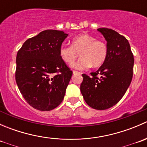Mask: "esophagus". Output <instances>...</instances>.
Here are the masks:
<instances>
[{
  "label": "esophagus",
  "instance_id": "esophagus-1",
  "mask_svg": "<svg viewBox=\"0 0 147 147\" xmlns=\"http://www.w3.org/2000/svg\"><path fill=\"white\" fill-rule=\"evenodd\" d=\"M72 72H73L74 75H75V74H79V75H81V74H82L80 72H78V71H75V70L72 71Z\"/></svg>",
  "mask_w": 147,
  "mask_h": 147
}]
</instances>
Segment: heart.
<instances>
[{
	"label": "heart",
	"mask_w": 147,
	"mask_h": 147,
	"mask_svg": "<svg viewBox=\"0 0 147 147\" xmlns=\"http://www.w3.org/2000/svg\"><path fill=\"white\" fill-rule=\"evenodd\" d=\"M59 53L62 60L69 65L73 63L80 53L81 58L72 64V67L83 70L91 66H101L107 57L108 48L104 41L96 40L88 34H82L72 40L71 46L62 45Z\"/></svg>",
	"instance_id": "b5f03b06"
}]
</instances>
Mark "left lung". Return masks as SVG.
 Returning a JSON list of instances; mask_svg holds the SVG:
<instances>
[{
	"label": "left lung",
	"instance_id": "1",
	"mask_svg": "<svg viewBox=\"0 0 147 147\" xmlns=\"http://www.w3.org/2000/svg\"><path fill=\"white\" fill-rule=\"evenodd\" d=\"M97 30L107 41V57L98 70L91 72V76L82 74L80 91L89 106L104 110L118 103L125 94L132 80L134 60L125 37L109 28Z\"/></svg>",
	"mask_w": 147,
	"mask_h": 147
}]
</instances>
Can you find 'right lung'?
Segmentation results:
<instances>
[{
	"label": "right lung",
	"mask_w": 147,
	"mask_h": 147,
	"mask_svg": "<svg viewBox=\"0 0 147 147\" xmlns=\"http://www.w3.org/2000/svg\"><path fill=\"white\" fill-rule=\"evenodd\" d=\"M67 35L46 30L28 39L17 53V85L26 102L40 111L52 110L64 99L72 71L59 50Z\"/></svg>",
	"instance_id": "1"
}]
</instances>
